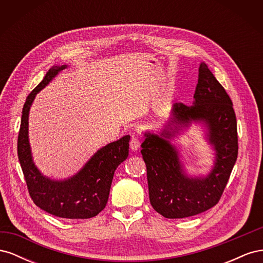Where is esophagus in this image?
<instances>
[{
  "mask_svg": "<svg viewBox=\"0 0 263 263\" xmlns=\"http://www.w3.org/2000/svg\"><path fill=\"white\" fill-rule=\"evenodd\" d=\"M129 146H130V149L133 151L139 150V148H140V140L137 137H133L130 142H129Z\"/></svg>",
  "mask_w": 263,
  "mask_h": 263,
  "instance_id": "1",
  "label": "esophagus"
}]
</instances>
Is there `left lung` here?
Listing matches in <instances>:
<instances>
[{
    "mask_svg": "<svg viewBox=\"0 0 263 263\" xmlns=\"http://www.w3.org/2000/svg\"><path fill=\"white\" fill-rule=\"evenodd\" d=\"M194 99L191 106L174 103L172 117L160 136L146 133L141 144L150 204L165 218L194 216L216 205L237 160V121L233 102L204 62L198 68ZM192 121L206 125L209 141L217 153L215 164L206 178H189L181 169L178 152L170 142Z\"/></svg>",
    "mask_w": 263,
    "mask_h": 263,
    "instance_id": "left-lung-1",
    "label": "left lung"
}]
</instances>
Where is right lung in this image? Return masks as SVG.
I'll list each match as a JSON object with an SVG mask.
<instances>
[{
	"instance_id": "add662e5",
	"label": "right lung",
	"mask_w": 263,
	"mask_h": 263,
	"mask_svg": "<svg viewBox=\"0 0 263 263\" xmlns=\"http://www.w3.org/2000/svg\"><path fill=\"white\" fill-rule=\"evenodd\" d=\"M67 66L52 67L44 80L29 93L22 112L17 155L33 202L57 217L86 219L97 216L106 206L117 166L128 157L129 135L101 148L72 178L55 181L44 177L31 158L28 141V114L36 94Z\"/></svg>"
}]
</instances>
